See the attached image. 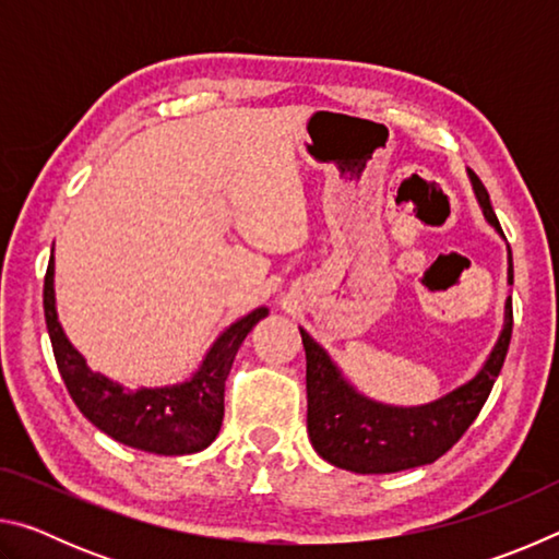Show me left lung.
I'll return each instance as SVG.
<instances>
[{
	"label": "left lung",
	"mask_w": 559,
	"mask_h": 559,
	"mask_svg": "<svg viewBox=\"0 0 559 559\" xmlns=\"http://www.w3.org/2000/svg\"><path fill=\"white\" fill-rule=\"evenodd\" d=\"M468 177L486 222L503 236L484 182L471 169ZM508 283L513 286L510 249ZM510 333H513V298L508 296L503 330L476 377L433 402L394 406L357 392L325 349L300 328L302 347H306L308 437L318 456L353 473H396L433 463L466 433L484 409L506 362Z\"/></svg>",
	"instance_id": "1"
}]
</instances>
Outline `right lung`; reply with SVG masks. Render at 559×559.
<instances>
[{
    "label": "right lung",
    "mask_w": 559,
    "mask_h": 559,
    "mask_svg": "<svg viewBox=\"0 0 559 559\" xmlns=\"http://www.w3.org/2000/svg\"><path fill=\"white\" fill-rule=\"evenodd\" d=\"M44 316L66 390L93 427L132 449L159 456H185L206 449L219 433L224 384L234 357L251 328L269 316V308L251 310L226 328L206 349L202 365L185 382L138 390H128L110 377L93 372L86 357L66 337L56 313L53 257L44 278Z\"/></svg>",
    "instance_id": "add662e5"
}]
</instances>
